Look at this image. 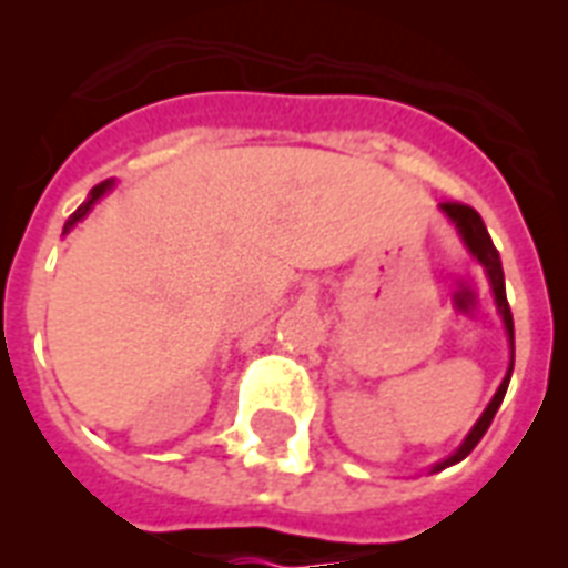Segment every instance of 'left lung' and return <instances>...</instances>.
<instances>
[{"label":"left lung","instance_id":"8db88e82","mask_svg":"<svg viewBox=\"0 0 568 568\" xmlns=\"http://www.w3.org/2000/svg\"><path fill=\"white\" fill-rule=\"evenodd\" d=\"M439 212L445 214L450 221V226L457 230L459 241L466 244V250L471 253L477 265L484 267L486 280H489V288H493V297H495V310L501 315L504 321V329H507V338H510V365H507V374H504L501 386L498 392L493 395V400L486 404V409L480 413V418L475 422V427L466 433V439L459 442V448L450 454V457L439 459L436 466H430V475L433 471H442V468L454 466L459 459H466L475 445L484 439V433L489 430V424H493L495 413H498V406H501L504 395H507V386H510V377H513V356H516V347H513V312H510V303H507V288H504V267H501V256H498V250H495L493 239H489V232L484 226V217L471 209V205H463V203H442Z\"/></svg>","mask_w":568,"mask_h":568}]
</instances>
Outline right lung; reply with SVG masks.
<instances>
[{
    "label": "right lung",
    "mask_w": 568,
    "mask_h": 568,
    "mask_svg": "<svg viewBox=\"0 0 568 568\" xmlns=\"http://www.w3.org/2000/svg\"><path fill=\"white\" fill-rule=\"evenodd\" d=\"M111 189H114V180H105V182H100V185H97V189H93L91 194H88V200H84V203L79 205V209H75L73 214H70V221L64 223V232H70V230H73V226H75V223L82 221V217H88V212H91L93 205L100 203L102 196L109 194Z\"/></svg>",
    "instance_id": "add662e5"
}]
</instances>
